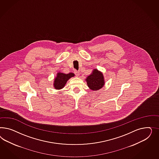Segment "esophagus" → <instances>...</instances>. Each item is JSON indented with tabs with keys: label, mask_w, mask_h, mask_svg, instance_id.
Wrapping results in <instances>:
<instances>
[{
	"label": "esophagus",
	"mask_w": 159,
	"mask_h": 159,
	"mask_svg": "<svg viewBox=\"0 0 159 159\" xmlns=\"http://www.w3.org/2000/svg\"><path fill=\"white\" fill-rule=\"evenodd\" d=\"M74 73H75V75H76V76H79V72L77 70H75L74 71Z\"/></svg>",
	"instance_id": "esophagus-1"
}]
</instances>
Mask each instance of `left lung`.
<instances>
[{
    "label": "left lung",
    "instance_id": "8db88e82",
    "mask_svg": "<svg viewBox=\"0 0 159 159\" xmlns=\"http://www.w3.org/2000/svg\"><path fill=\"white\" fill-rule=\"evenodd\" d=\"M87 84L93 90H97L104 84L103 75L101 72L95 69L86 79Z\"/></svg>",
    "mask_w": 159,
    "mask_h": 159
}]
</instances>
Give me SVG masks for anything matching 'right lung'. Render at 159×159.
I'll use <instances>...</instances> for the list:
<instances>
[{"mask_svg":"<svg viewBox=\"0 0 159 159\" xmlns=\"http://www.w3.org/2000/svg\"><path fill=\"white\" fill-rule=\"evenodd\" d=\"M74 74L70 73L68 74H65L62 73H58L57 77L55 78L54 82V87L56 89H61L63 88L67 80L70 77L74 76Z\"/></svg>","mask_w":159,"mask_h":159,"instance_id":"add662e5","label":"right lung"}]
</instances>
